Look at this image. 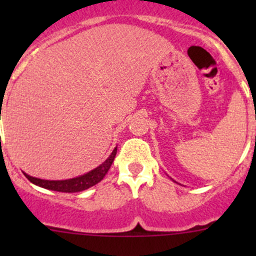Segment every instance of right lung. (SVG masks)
<instances>
[{
	"label": "right lung",
	"instance_id": "obj_1",
	"mask_svg": "<svg viewBox=\"0 0 256 256\" xmlns=\"http://www.w3.org/2000/svg\"><path fill=\"white\" fill-rule=\"evenodd\" d=\"M116 151L118 148H114L109 157L106 158V161L102 162L99 167L94 168L92 171L88 172V174H82V176L70 178V180H40V178H36L30 176V174H24V176L28 178V180L33 183L36 186H40V187L46 188V190H56V192H66V193H76V192H82V190H88V188L92 187L96 183H99L102 178L105 177V174H108V171L112 167L114 158L116 156Z\"/></svg>",
	"mask_w": 256,
	"mask_h": 256
}]
</instances>
